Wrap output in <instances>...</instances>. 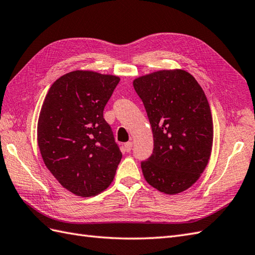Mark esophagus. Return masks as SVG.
I'll use <instances>...</instances> for the list:
<instances>
[{"mask_svg": "<svg viewBox=\"0 0 255 255\" xmlns=\"http://www.w3.org/2000/svg\"><path fill=\"white\" fill-rule=\"evenodd\" d=\"M124 147H125L126 152H130V151H131V148H132V142L125 143V144H124Z\"/></svg>", "mask_w": 255, "mask_h": 255, "instance_id": "esophagus-1", "label": "esophagus"}]
</instances>
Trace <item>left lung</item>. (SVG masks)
Instances as JSON below:
<instances>
[{"mask_svg": "<svg viewBox=\"0 0 255 255\" xmlns=\"http://www.w3.org/2000/svg\"><path fill=\"white\" fill-rule=\"evenodd\" d=\"M151 124L154 148L141 161L147 183L179 194L199 179L210 159L213 123L200 85L184 70H161L133 81Z\"/></svg>", "mask_w": 255, "mask_h": 255, "instance_id": "obj_1", "label": "left lung"}]
</instances>
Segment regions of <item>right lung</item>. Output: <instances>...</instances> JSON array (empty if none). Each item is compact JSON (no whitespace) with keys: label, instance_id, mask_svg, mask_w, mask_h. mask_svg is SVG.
<instances>
[{"label":"right lung","instance_id":"right-lung-1","mask_svg":"<svg viewBox=\"0 0 255 255\" xmlns=\"http://www.w3.org/2000/svg\"><path fill=\"white\" fill-rule=\"evenodd\" d=\"M120 77L73 71L51 85L37 123V142L51 174L69 192L90 197L112 183L122 152L103 110Z\"/></svg>","mask_w":255,"mask_h":255}]
</instances>
